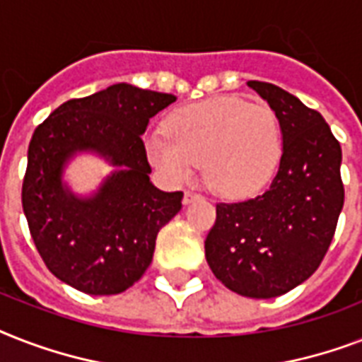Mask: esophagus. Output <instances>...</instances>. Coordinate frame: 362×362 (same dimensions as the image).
Instances as JSON below:
<instances>
[{"instance_id":"1","label":"esophagus","mask_w":362,"mask_h":362,"mask_svg":"<svg viewBox=\"0 0 362 362\" xmlns=\"http://www.w3.org/2000/svg\"><path fill=\"white\" fill-rule=\"evenodd\" d=\"M199 199H201V195H199V193L184 192V199H182V203L189 204V203H193V201H199Z\"/></svg>"}]
</instances>
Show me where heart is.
Instances as JSON below:
<instances>
[{
    "mask_svg": "<svg viewBox=\"0 0 362 362\" xmlns=\"http://www.w3.org/2000/svg\"><path fill=\"white\" fill-rule=\"evenodd\" d=\"M284 139L274 109L220 95L170 112L165 133L144 136L153 169L173 184L187 182L203 161L204 182L223 197L255 195L280 167Z\"/></svg>",
    "mask_w": 362,
    "mask_h": 362,
    "instance_id": "b5f03b06",
    "label": "heart"
}]
</instances>
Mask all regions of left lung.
<instances>
[{
  "label": "left lung",
  "instance_id": "left-lung-1",
  "mask_svg": "<svg viewBox=\"0 0 362 362\" xmlns=\"http://www.w3.org/2000/svg\"><path fill=\"white\" fill-rule=\"evenodd\" d=\"M280 120L284 150L269 189L216 204L204 255L218 280L242 297L272 298L314 274L344 206L342 148L323 116L269 82L250 81Z\"/></svg>",
  "mask_w": 362,
  "mask_h": 362
}]
</instances>
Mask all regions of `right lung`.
Here are the masks:
<instances>
[{"mask_svg":"<svg viewBox=\"0 0 362 362\" xmlns=\"http://www.w3.org/2000/svg\"><path fill=\"white\" fill-rule=\"evenodd\" d=\"M173 93L112 84L59 105L28 148L22 209L39 255L56 278L88 295H118L150 267L159 229L182 209V192L150 182L141 135ZM76 153H95L115 170L92 196L63 180Z\"/></svg>","mask_w":362,"mask_h":362,"instance_id":"add662e5","label":"right lung"}]
</instances>
